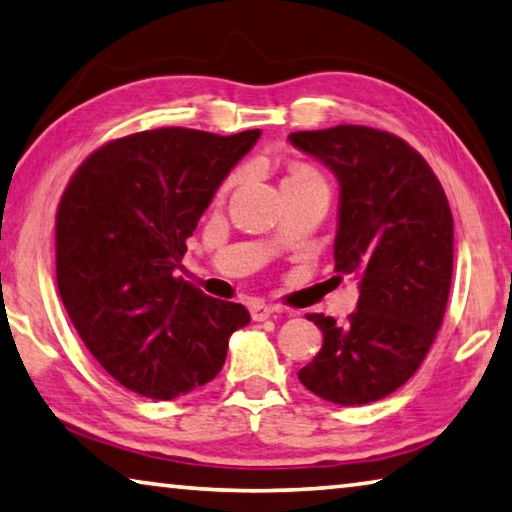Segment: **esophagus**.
<instances>
[{
    "label": "esophagus",
    "instance_id": "34e87169",
    "mask_svg": "<svg viewBox=\"0 0 512 512\" xmlns=\"http://www.w3.org/2000/svg\"><path fill=\"white\" fill-rule=\"evenodd\" d=\"M275 311V307L273 305H266V302H253V305H250V316H253V320H266L268 316H271Z\"/></svg>",
    "mask_w": 512,
    "mask_h": 512
}]
</instances>
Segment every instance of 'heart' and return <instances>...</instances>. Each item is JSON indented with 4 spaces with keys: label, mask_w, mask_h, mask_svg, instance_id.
I'll list each match as a JSON object with an SVG mask.
<instances>
[{
    "label": "heart",
    "mask_w": 512,
    "mask_h": 512,
    "mask_svg": "<svg viewBox=\"0 0 512 512\" xmlns=\"http://www.w3.org/2000/svg\"><path fill=\"white\" fill-rule=\"evenodd\" d=\"M232 180H235V178H230L228 183L223 185V192L232 185ZM314 180H323V176H320V173L314 167H311V164L291 162L289 169H287V180H284V185H302V183H314Z\"/></svg>",
    "instance_id": "obj_1"
}]
</instances>
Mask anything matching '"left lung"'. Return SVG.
Wrapping results in <instances>:
<instances>
[{
  "label": "left lung",
  "mask_w": 512,
  "mask_h": 512,
  "mask_svg": "<svg viewBox=\"0 0 512 512\" xmlns=\"http://www.w3.org/2000/svg\"><path fill=\"white\" fill-rule=\"evenodd\" d=\"M289 140L341 180L336 273L361 280L348 323L307 314L323 348L298 372L327 402H377L409 381L443 325L454 271V219L427 160L402 137L341 124Z\"/></svg>",
  "instance_id": "left-lung-1"
}]
</instances>
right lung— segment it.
I'll use <instances>...</instances> for the list:
<instances>
[{
	"instance_id": "add662e5",
	"label": "right lung",
	"mask_w": 512,
	"mask_h": 512,
	"mask_svg": "<svg viewBox=\"0 0 512 512\" xmlns=\"http://www.w3.org/2000/svg\"><path fill=\"white\" fill-rule=\"evenodd\" d=\"M259 128L164 126L110 140L69 178L56 210V282L69 320L121 386L171 400L219 375L244 305L173 275L187 239Z\"/></svg>"
}]
</instances>
